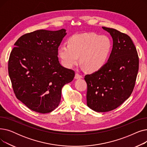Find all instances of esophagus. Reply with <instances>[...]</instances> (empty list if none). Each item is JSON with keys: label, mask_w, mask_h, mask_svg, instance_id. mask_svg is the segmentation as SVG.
I'll use <instances>...</instances> for the list:
<instances>
[{"label": "esophagus", "mask_w": 147, "mask_h": 147, "mask_svg": "<svg viewBox=\"0 0 147 147\" xmlns=\"http://www.w3.org/2000/svg\"><path fill=\"white\" fill-rule=\"evenodd\" d=\"M82 78H83V76H82L81 74H80L79 73H76V74H75V77H74V78H75L76 79H82Z\"/></svg>", "instance_id": "obj_1"}]
</instances>
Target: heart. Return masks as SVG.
I'll return each mask as SVG.
<instances>
[{"label": "heart", "instance_id": "obj_1", "mask_svg": "<svg viewBox=\"0 0 147 147\" xmlns=\"http://www.w3.org/2000/svg\"><path fill=\"white\" fill-rule=\"evenodd\" d=\"M112 48L110 38L105 35L85 33L72 36L68 45H62L58 55L63 64L72 67L79 63L86 70L94 72L101 69L109 58Z\"/></svg>", "mask_w": 147, "mask_h": 147}]
</instances>
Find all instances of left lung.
Masks as SVG:
<instances>
[{
    "label": "left lung",
    "mask_w": 147,
    "mask_h": 147,
    "mask_svg": "<svg viewBox=\"0 0 147 147\" xmlns=\"http://www.w3.org/2000/svg\"><path fill=\"white\" fill-rule=\"evenodd\" d=\"M113 40L107 63L99 70L84 77L87 89V105L96 112L116 109L132 93L139 69L135 46L127 34L102 27Z\"/></svg>",
    "instance_id": "1"
}]
</instances>
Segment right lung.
<instances>
[{
    "label": "right lung",
    "instance_id": "1",
    "mask_svg": "<svg viewBox=\"0 0 147 147\" xmlns=\"http://www.w3.org/2000/svg\"><path fill=\"white\" fill-rule=\"evenodd\" d=\"M67 34L38 30L21 36L15 43L8 61V73L15 96L29 109L48 113L60 103L61 90L75 73L62 66L58 47Z\"/></svg>",
    "mask_w": 147,
    "mask_h": 147
}]
</instances>
